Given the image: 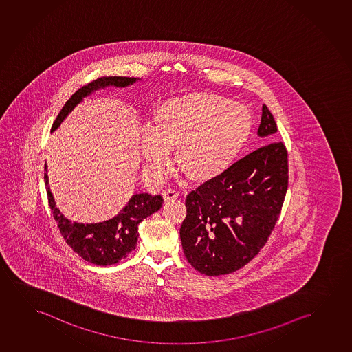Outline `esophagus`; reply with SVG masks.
I'll list each match as a JSON object with an SVG mask.
<instances>
[{"mask_svg": "<svg viewBox=\"0 0 352 352\" xmlns=\"http://www.w3.org/2000/svg\"><path fill=\"white\" fill-rule=\"evenodd\" d=\"M164 197L166 201H175L179 197V193L173 188H168V190H164Z\"/></svg>", "mask_w": 352, "mask_h": 352, "instance_id": "1", "label": "esophagus"}]
</instances>
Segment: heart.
Returning <instances> with one entry per match:
<instances>
[{"label":"heart","instance_id":"heart-1","mask_svg":"<svg viewBox=\"0 0 352 352\" xmlns=\"http://www.w3.org/2000/svg\"><path fill=\"white\" fill-rule=\"evenodd\" d=\"M252 131V116L228 97L196 92L161 102L154 129L146 127L140 140L150 170L161 173L175 150L179 169L188 179L206 183L231 167Z\"/></svg>","mask_w":352,"mask_h":352}]
</instances>
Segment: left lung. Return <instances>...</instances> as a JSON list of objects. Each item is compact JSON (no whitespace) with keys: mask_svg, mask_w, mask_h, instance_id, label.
Instances as JSON below:
<instances>
[{"mask_svg":"<svg viewBox=\"0 0 352 352\" xmlns=\"http://www.w3.org/2000/svg\"><path fill=\"white\" fill-rule=\"evenodd\" d=\"M278 131L262 106L260 137ZM289 185L287 150L283 142L261 146L185 199L180 239L188 263L202 274H230L250 262L274 230Z\"/></svg>","mask_w":352,"mask_h":352,"instance_id":"8db88e82","label":"left lung"}]
</instances>
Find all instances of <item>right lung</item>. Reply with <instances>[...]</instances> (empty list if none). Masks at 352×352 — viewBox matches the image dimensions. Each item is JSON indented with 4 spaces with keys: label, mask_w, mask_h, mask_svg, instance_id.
<instances>
[{
    "label": "right lung",
    "mask_w": 352,
    "mask_h": 352,
    "mask_svg": "<svg viewBox=\"0 0 352 352\" xmlns=\"http://www.w3.org/2000/svg\"><path fill=\"white\" fill-rule=\"evenodd\" d=\"M137 82V78L102 77L74 92L54 121L52 132L56 130L65 118L82 101L84 97L107 87H125ZM47 169V164H45ZM49 207L63 239L82 260L97 265H111L125 258L135 250L138 241V225L162 207V196L135 193L116 217L98 223L71 222L60 212L48 188V175L44 173Z\"/></svg>",
    "instance_id": "right-lung-1"
}]
</instances>
